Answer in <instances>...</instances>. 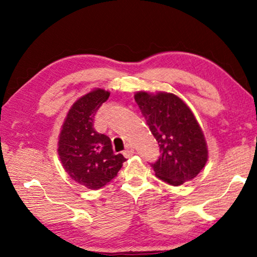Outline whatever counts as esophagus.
Here are the masks:
<instances>
[{
	"mask_svg": "<svg viewBox=\"0 0 257 257\" xmlns=\"http://www.w3.org/2000/svg\"><path fill=\"white\" fill-rule=\"evenodd\" d=\"M122 154H124L125 158L132 157L133 154H135V149H133L132 145H130V144H128V145L126 146V150L124 151V152H122Z\"/></svg>",
	"mask_w": 257,
	"mask_h": 257,
	"instance_id": "esophagus-1",
	"label": "esophagus"
}]
</instances>
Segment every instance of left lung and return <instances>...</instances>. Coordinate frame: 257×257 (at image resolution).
<instances>
[{"label": "left lung", "mask_w": 257, "mask_h": 257, "mask_svg": "<svg viewBox=\"0 0 257 257\" xmlns=\"http://www.w3.org/2000/svg\"><path fill=\"white\" fill-rule=\"evenodd\" d=\"M135 99L160 149L151 164L157 178L173 186L194 179L205 167L208 151L189 107L173 93L137 92Z\"/></svg>", "instance_id": "left-lung-1"}]
</instances>
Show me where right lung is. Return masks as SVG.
Wrapping results in <instances>:
<instances>
[{
  "label": "right lung",
  "instance_id": "right-lung-1",
  "mask_svg": "<svg viewBox=\"0 0 257 257\" xmlns=\"http://www.w3.org/2000/svg\"><path fill=\"white\" fill-rule=\"evenodd\" d=\"M110 92L97 89L70 108L58 142V154L70 178L89 189H99L117 177L122 154H114L111 139L94 130V115Z\"/></svg>",
  "mask_w": 257,
  "mask_h": 257
}]
</instances>
